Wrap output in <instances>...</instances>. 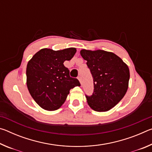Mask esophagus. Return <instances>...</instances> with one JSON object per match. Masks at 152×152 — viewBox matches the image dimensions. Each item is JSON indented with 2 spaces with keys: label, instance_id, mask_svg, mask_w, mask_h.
<instances>
[{
  "label": "esophagus",
  "instance_id": "esophagus-1",
  "mask_svg": "<svg viewBox=\"0 0 152 152\" xmlns=\"http://www.w3.org/2000/svg\"><path fill=\"white\" fill-rule=\"evenodd\" d=\"M78 80L80 81V84H82V78H81V76H78Z\"/></svg>",
  "mask_w": 152,
  "mask_h": 152
}]
</instances>
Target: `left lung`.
Segmentation results:
<instances>
[{
  "label": "left lung",
  "mask_w": 152,
  "mask_h": 152,
  "mask_svg": "<svg viewBox=\"0 0 152 152\" xmlns=\"http://www.w3.org/2000/svg\"><path fill=\"white\" fill-rule=\"evenodd\" d=\"M91 72L94 92L87 96L89 107L97 112L108 111L126 94L130 73L128 66L114 53L101 50L80 51Z\"/></svg>",
  "instance_id": "obj_1"
}]
</instances>
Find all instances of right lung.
Segmentation results:
<instances>
[{
	"instance_id": "obj_1",
	"label": "right lung",
	"mask_w": 152,
	"mask_h": 152,
	"mask_svg": "<svg viewBox=\"0 0 152 152\" xmlns=\"http://www.w3.org/2000/svg\"><path fill=\"white\" fill-rule=\"evenodd\" d=\"M76 52L75 48L57 51L43 48L28 61L27 88L42 109L50 111L60 109L70 90L80 86L78 79L71 78L70 71L64 65V61L70 60Z\"/></svg>"
}]
</instances>
